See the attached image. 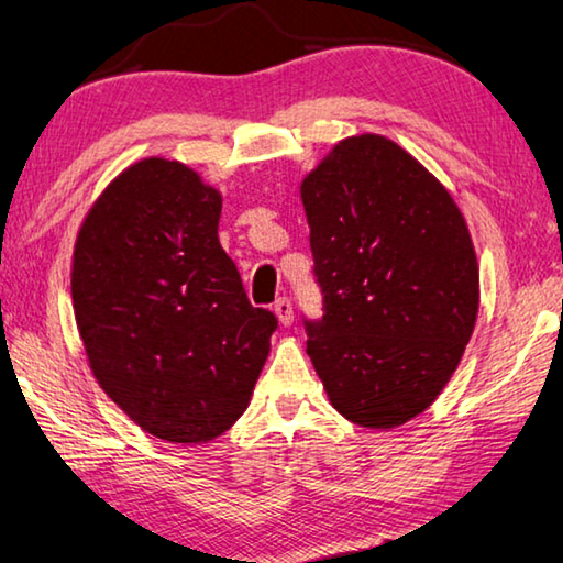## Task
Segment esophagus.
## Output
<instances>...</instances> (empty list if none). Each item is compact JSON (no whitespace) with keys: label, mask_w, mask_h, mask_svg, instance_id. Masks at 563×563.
<instances>
[{"label":"esophagus","mask_w":563,"mask_h":563,"mask_svg":"<svg viewBox=\"0 0 563 563\" xmlns=\"http://www.w3.org/2000/svg\"><path fill=\"white\" fill-rule=\"evenodd\" d=\"M274 312L279 317V322L284 328H289L291 322H295V309H291V301L287 297H279L274 301Z\"/></svg>","instance_id":"34e87169"}]
</instances>
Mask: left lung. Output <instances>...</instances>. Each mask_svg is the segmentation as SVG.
<instances>
[{
	"label": "left lung",
	"instance_id": "obj_1",
	"mask_svg": "<svg viewBox=\"0 0 563 563\" xmlns=\"http://www.w3.org/2000/svg\"><path fill=\"white\" fill-rule=\"evenodd\" d=\"M322 320L307 355L342 417L394 429L452 378L479 274L452 195L386 136L340 142L301 183Z\"/></svg>",
	"mask_w": 563,
	"mask_h": 563
}]
</instances>
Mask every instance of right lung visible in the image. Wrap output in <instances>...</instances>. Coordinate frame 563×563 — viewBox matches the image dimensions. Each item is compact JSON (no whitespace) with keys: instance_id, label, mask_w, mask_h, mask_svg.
Wrapping results in <instances>:
<instances>
[{"instance_id":"right-lung-1","label":"right lung","mask_w":563,"mask_h":563,"mask_svg":"<svg viewBox=\"0 0 563 563\" xmlns=\"http://www.w3.org/2000/svg\"><path fill=\"white\" fill-rule=\"evenodd\" d=\"M218 221L221 192L150 157L106 187L73 251V309L96 380L177 444L210 442L246 411L279 324L249 301Z\"/></svg>"}]
</instances>
